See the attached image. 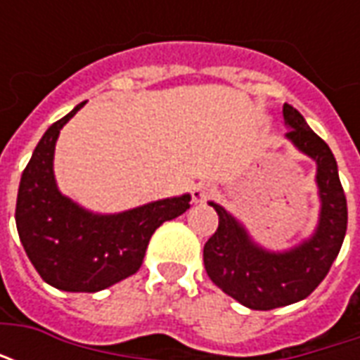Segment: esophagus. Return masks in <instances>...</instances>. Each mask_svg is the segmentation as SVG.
<instances>
[{"mask_svg":"<svg viewBox=\"0 0 360 360\" xmlns=\"http://www.w3.org/2000/svg\"><path fill=\"white\" fill-rule=\"evenodd\" d=\"M212 196H214V187H212L210 183H198V185L193 187V202L202 204L208 198H212Z\"/></svg>","mask_w":360,"mask_h":360,"instance_id":"34e87169","label":"esophagus"}]
</instances>
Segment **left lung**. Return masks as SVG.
I'll return each mask as SVG.
<instances>
[{
	"label": "left lung",
	"mask_w": 360,
	"mask_h": 360,
	"mask_svg": "<svg viewBox=\"0 0 360 360\" xmlns=\"http://www.w3.org/2000/svg\"><path fill=\"white\" fill-rule=\"evenodd\" d=\"M285 139L316 162L320 212L314 231L299 245L270 250L257 243L233 214L216 202V233L204 245V268L216 285L252 310H271L307 299L340 255L347 231V200L332 150L293 105L283 103Z\"/></svg>",
	"instance_id": "1"
}]
</instances>
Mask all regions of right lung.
<instances>
[{
  "label": "right lung",
  "mask_w": 360,
  "mask_h": 360,
  "mask_svg": "<svg viewBox=\"0 0 360 360\" xmlns=\"http://www.w3.org/2000/svg\"><path fill=\"white\" fill-rule=\"evenodd\" d=\"M84 103L44 133L20 177L15 210L20 243L36 271L51 287L71 293H96L133 276L152 233L191 208V195H181L98 214L63 195L53 175L56 142Z\"/></svg>",
  "instance_id": "1"
}]
</instances>
